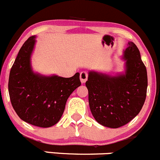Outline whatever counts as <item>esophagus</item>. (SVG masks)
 <instances>
[{
    "instance_id": "obj_1",
    "label": "esophagus",
    "mask_w": 160,
    "mask_h": 160,
    "mask_svg": "<svg viewBox=\"0 0 160 160\" xmlns=\"http://www.w3.org/2000/svg\"><path fill=\"white\" fill-rule=\"evenodd\" d=\"M88 79V74L85 72H82L80 73V80L82 83H85Z\"/></svg>"
}]
</instances>
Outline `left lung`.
Here are the masks:
<instances>
[{
  "label": "left lung",
  "instance_id": "1",
  "mask_svg": "<svg viewBox=\"0 0 160 160\" xmlns=\"http://www.w3.org/2000/svg\"><path fill=\"white\" fill-rule=\"evenodd\" d=\"M123 58L126 72L116 76L91 71L85 82L92 114L105 127H121L141 111L146 97L148 79L140 52L133 42H128Z\"/></svg>",
  "mask_w": 160,
  "mask_h": 160
}]
</instances>
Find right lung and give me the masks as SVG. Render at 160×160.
<instances>
[{"instance_id": "1", "label": "right lung", "mask_w": 160, "mask_h": 160, "mask_svg": "<svg viewBox=\"0 0 160 160\" xmlns=\"http://www.w3.org/2000/svg\"><path fill=\"white\" fill-rule=\"evenodd\" d=\"M35 42V36H31L20 49L10 72L8 92L20 118L33 126L48 128L60 120L68 97L81 82L78 72L71 78L34 73L31 56Z\"/></svg>"}]
</instances>
